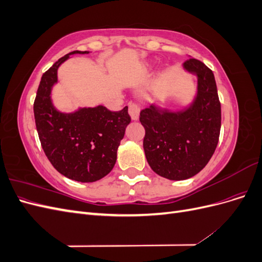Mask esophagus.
I'll return each mask as SVG.
<instances>
[{"instance_id":"obj_1","label":"esophagus","mask_w":262,"mask_h":262,"mask_svg":"<svg viewBox=\"0 0 262 262\" xmlns=\"http://www.w3.org/2000/svg\"><path fill=\"white\" fill-rule=\"evenodd\" d=\"M129 115L131 116L132 120H138L140 115V107L137 102H130L129 104Z\"/></svg>"}]
</instances>
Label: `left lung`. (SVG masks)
Masks as SVG:
<instances>
[{"instance_id": "1", "label": "left lung", "mask_w": 262, "mask_h": 262, "mask_svg": "<svg viewBox=\"0 0 262 262\" xmlns=\"http://www.w3.org/2000/svg\"><path fill=\"white\" fill-rule=\"evenodd\" d=\"M182 67L198 77L191 105L176 113L150 105L140 113L147 163L157 175L170 180L188 179L201 171L216 148L221 130V102L213 72L192 58Z\"/></svg>"}]
</instances>
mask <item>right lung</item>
<instances>
[{"label":"right lung","mask_w":262,"mask_h":262,"mask_svg":"<svg viewBox=\"0 0 262 262\" xmlns=\"http://www.w3.org/2000/svg\"><path fill=\"white\" fill-rule=\"evenodd\" d=\"M76 53L90 51L70 52L43 73L34 102L35 122L43 152L53 167L72 180L94 182L114 168L117 149L131 118L126 106L120 112L99 105L70 114L53 106L51 91L58 82V69Z\"/></svg>","instance_id":"right-lung-1"}]
</instances>
